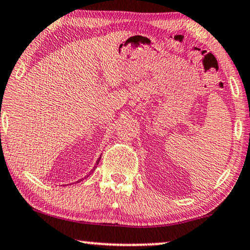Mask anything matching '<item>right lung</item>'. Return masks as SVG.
I'll use <instances>...</instances> for the list:
<instances>
[{
	"label": "right lung",
	"instance_id": "1",
	"mask_svg": "<svg viewBox=\"0 0 250 250\" xmlns=\"http://www.w3.org/2000/svg\"><path fill=\"white\" fill-rule=\"evenodd\" d=\"M100 159H101V156H100V157H99V159H98V162H96V164L100 163Z\"/></svg>",
	"mask_w": 250,
	"mask_h": 250
}]
</instances>
